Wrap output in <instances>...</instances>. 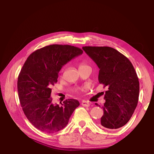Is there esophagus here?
Instances as JSON below:
<instances>
[{"instance_id": "obj_1", "label": "esophagus", "mask_w": 154, "mask_h": 154, "mask_svg": "<svg viewBox=\"0 0 154 154\" xmlns=\"http://www.w3.org/2000/svg\"><path fill=\"white\" fill-rule=\"evenodd\" d=\"M81 104H82V105H83V106H87V107H88V106H89L91 105V103L89 102V101L83 100V101H82V103H81Z\"/></svg>"}]
</instances>
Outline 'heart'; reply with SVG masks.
I'll list each match as a JSON object with an SVG mask.
<instances>
[{
	"label": "heart",
	"instance_id": "1",
	"mask_svg": "<svg viewBox=\"0 0 154 154\" xmlns=\"http://www.w3.org/2000/svg\"><path fill=\"white\" fill-rule=\"evenodd\" d=\"M86 66H88V65H87V64H85V63H83V62H82V63H80V64H79V69L85 67Z\"/></svg>",
	"mask_w": 154,
	"mask_h": 154
}]
</instances>
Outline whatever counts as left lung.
Returning a JSON list of instances; mask_svg holds the SVG:
<instances>
[{"label":"left lung","mask_w":154,"mask_h":154,"mask_svg":"<svg viewBox=\"0 0 154 154\" xmlns=\"http://www.w3.org/2000/svg\"><path fill=\"white\" fill-rule=\"evenodd\" d=\"M83 50L99 68V82L108 88L105 103L101 106L104 113L100 125L119 128L131 119L138 104L140 84L134 68L128 59L112 48L85 46Z\"/></svg>","instance_id":"obj_1"}]
</instances>
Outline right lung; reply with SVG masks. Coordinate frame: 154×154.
I'll list each match as a JSON object with an SVG mask.
<instances>
[{"label":"right lung","instance_id":"1","mask_svg":"<svg viewBox=\"0 0 154 154\" xmlns=\"http://www.w3.org/2000/svg\"><path fill=\"white\" fill-rule=\"evenodd\" d=\"M83 52L69 45H50L34 51L23 65L17 83L20 103L28 120L40 131L52 134L64 128L79 106V101L71 99L61 106L54 105L51 87L63 65Z\"/></svg>","mask_w":154,"mask_h":154}]
</instances>
